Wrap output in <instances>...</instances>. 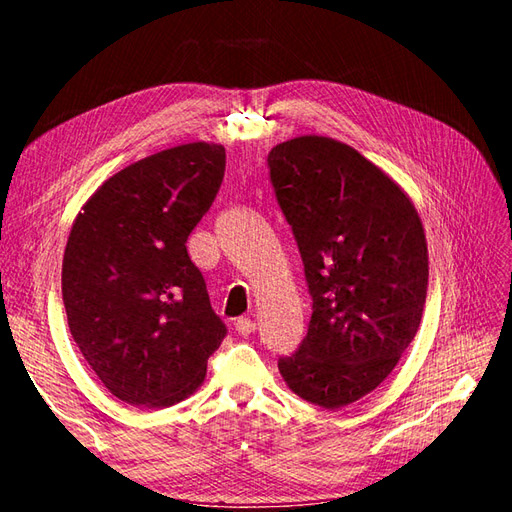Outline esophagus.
Wrapping results in <instances>:
<instances>
[{"instance_id": "34e87169", "label": "esophagus", "mask_w": 512, "mask_h": 512, "mask_svg": "<svg viewBox=\"0 0 512 512\" xmlns=\"http://www.w3.org/2000/svg\"><path fill=\"white\" fill-rule=\"evenodd\" d=\"M235 331H237L239 335H243V337L252 335V333L256 331V322H254L252 318H237V320H235Z\"/></svg>"}]
</instances>
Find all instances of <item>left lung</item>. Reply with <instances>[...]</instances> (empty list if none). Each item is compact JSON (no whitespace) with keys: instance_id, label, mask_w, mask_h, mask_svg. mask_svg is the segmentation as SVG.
<instances>
[{"instance_id":"left-lung-1","label":"left lung","mask_w":512,"mask_h":512,"mask_svg":"<svg viewBox=\"0 0 512 512\" xmlns=\"http://www.w3.org/2000/svg\"><path fill=\"white\" fill-rule=\"evenodd\" d=\"M267 164L312 297L307 335L277 367L299 397L344 408L391 374L418 331L429 280L423 224L389 175L333 138H292Z\"/></svg>"}]
</instances>
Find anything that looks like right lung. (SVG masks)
Returning a JSON list of instances; mask_svg holds the SVG:
<instances>
[{
	"mask_svg": "<svg viewBox=\"0 0 512 512\" xmlns=\"http://www.w3.org/2000/svg\"><path fill=\"white\" fill-rule=\"evenodd\" d=\"M224 168L222 145L153 153L104 181L70 230L61 267L70 333L106 389L132 406L192 395L226 337L185 247Z\"/></svg>",
	"mask_w": 512,
	"mask_h": 512,
	"instance_id": "obj_1",
	"label": "right lung"
}]
</instances>
